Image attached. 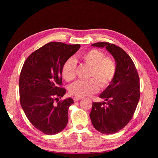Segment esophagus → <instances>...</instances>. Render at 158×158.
Instances as JSON below:
<instances>
[{
	"label": "esophagus",
	"mask_w": 158,
	"mask_h": 158,
	"mask_svg": "<svg viewBox=\"0 0 158 158\" xmlns=\"http://www.w3.org/2000/svg\"><path fill=\"white\" fill-rule=\"evenodd\" d=\"M83 98L82 97H78V96H75L73 98V100H74V101L75 102H76V101H78V100H81Z\"/></svg>",
	"instance_id": "obj_1"
}]
</instances>
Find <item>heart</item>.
Returning a JSON list of instances; mask_svg holds the SVG:
<instances>
[{"instance_id": "b5f03b06", "label": "heart", "mask_w": 158, "mask_h": 158, "mask_svg": "<svg viewBox=\"0 0 158 158\" xmlns=\"http://www.w3.org/2000/svg\"><path fill=\"white\" fill-rule=\"evenodd\" d=\"M79 59L91 66L88 80H79L69 86L71 95L83 97L95 94L102 88L108 87L115 78L117 73V63L110 56L97 49H90L79 55ZM62 75L66 81H71L76 77V62L69 58L64 62L61 69Z\"/></svg>"}]
</instances>
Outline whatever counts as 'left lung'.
Listing matches in <instances>:
<instances>
[{
  "mask_svg": "<svg viewBox=\"0 0 158 158\" xmlns=\"http://www.w3.org/2000/svg\"><path fill=\"white\" fill-rule=\"evenodd\" d=\"M92 46L105 48L117 63V73L100 98L106 102H93L90 119L94 128L105 135L116 133L132 119L140 98L139 76L129 55L119 46L98 42Z\"/></svg>",
  "mask_w": 158,
  "mask_h": 158,
  "instance_id": "obj_1",
  "label": "left lung"
}]
</instances>
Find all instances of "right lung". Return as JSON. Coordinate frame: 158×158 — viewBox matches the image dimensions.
<instances>
[{"instance_id":"1","label":"right lung","mask_w":158,"mask_h":158,"mask_svg":"<svg viewBox=\"0 0 158 158\" xmlns=\"http://www.w3.org/2000/svg\"><path fill=\"white\" fill-rule=\"evenodd\" d=\"M80 47L50 42L23 63L19 79L20 104L30 122L45 135H56L68 123V110L74 101L71 98L60 100L66 93L61 69Z\"/></svg>"}]
</instances>
